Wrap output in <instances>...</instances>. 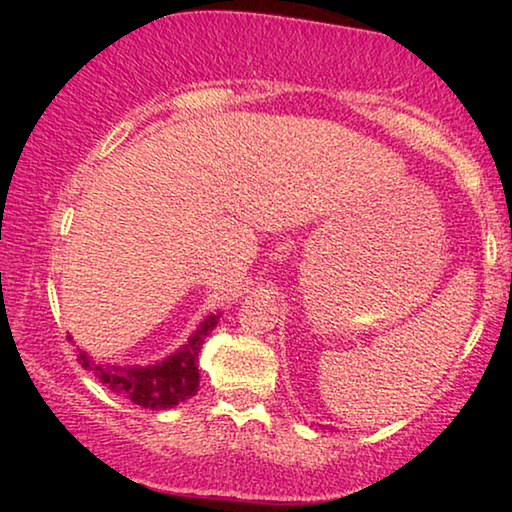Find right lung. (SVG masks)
Returning <instances> with one entry per match:
<instances>
[{"mask_svg": "<svg viewBox=\"0 0 512 512\" xmlns=\"http://www.w3.org/2000/svg\"><path fill=\"white\" fill-rule=\"evenodd\" d=\"M219 314L205 316L192 336L176 352L149 366H115V363H97L88 352H79V363L90 370L101 384L142 409L167 411L194 397L198 391V352L205 336L219 323Z\"/></svg>", "mask_w": 512, "mask_h": 512, "instance_id": "right-lung-1", "label": "right lung"}]
</instances>
